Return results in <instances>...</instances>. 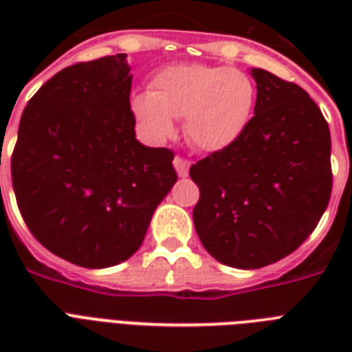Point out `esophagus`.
<instances>
[{
    "instance_id": "obj_1",
    "label": "esophagus",
    "mask_w": 352,
    "mask_h": 352,
    "mask_svg": "<svg viewBox=\"0 0 352 352\" xmlns=\"http://www.w3.org/2000/svg\"><path fill=\"white\" fill-rule=\"evenodd\" d=\"M173 166H175L179 177H186L188 171H190V160H186L184 157H179V155L173 159Z\"/></svg>"
}]
</instances>
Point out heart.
<instances>
[{
    "instance_id": "b5f03b06",
    "label": "heart",
    "mask_w": 352,
    "mask_h": 352,
    "mask_svg": "<svg viewBox=\"0 0 352 352\" xmlns=\"http://www.w3.org/2000/svg\"><path fill=\"white\" fill-rule=\"evenodd\" d=\"M256 106V85L246 73L223 65H171L151 82V93L131 98L144 131L164 140L184 118L188 140L204 151L230 146L246 129Z\"/></svg>"
}]
</instances>
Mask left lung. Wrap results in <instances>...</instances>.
I'll list each match as a JSON object with an SVG mask.
<instances>
[{
	"label": "left lung",
	"mask_w": 352,
	"mask_h": 352,
	"mask_svg": "<svg viewBox=\"0 0 352 352\" xmlns=\"http://www.w3.org/2000/svg\"><path fill=\"white\" fill-rule=\"evenodd\" d=\"M252 76L257 96L245 131L190 168L199 239L235 268L292 254L314 232L333 190L331 131L316 102L265 69Z\"/></svg>",
	"instance_id": "left-lung-1"
}]
</instances>
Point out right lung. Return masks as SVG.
I'll return each mask as SVG.
<instances>
[{
    "mask_svg": "<svg viewBox=\"0 0 352 352\" xmlns=\"http://www.w3.org/2000/svg\"><path fill=\"white\" fill-rule=\"evenodd\" d=\"M127 54L62 69L36 91L10 159L25 225L65 261L106 268L140 248L175 184L168 148L135 138Z\"/></svg>",
    "mask_w": 352,
    "mask_h": 352,
    "instance_id": "add662e5",
    "label": "right lung"
}]
</instances>
